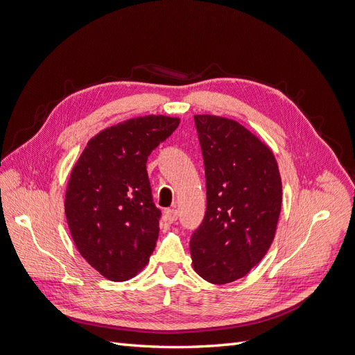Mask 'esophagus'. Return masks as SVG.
I'll list each match as a JSON object with an SVG mask.
<instances>
[{"label": "esophagus", "instance_id": "obj_1", "mask_svg": "<svg viewBox=\"0 0 355 355\" xmlns=\"http://www.w3.org/2000/svg\"><path fill=\"white\" fill-rule=\"evenodd\" d=\"M164 216H166V220H167V222L173 223V222L178 220V210H176V209H167V210L164 211Z\"/></svg>", "mask_w": 355, "mask_h": 355}]
</instances>
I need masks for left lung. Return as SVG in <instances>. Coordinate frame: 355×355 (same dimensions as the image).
I'll return each instance as SVG.
<instances>
[{
	"mask_svg": "<svg viewBox=\"0 0 355 355\" xmlns=\"http://www.w3.org/2000/svg\"><path fill=\"white\" fill-rule=\"evenodd\" d=\"M207 210L189 241L196 272L213 284L239 280L262 261L282 210L272 151L240 123L196 115Z\"/></svg>",
	"mask_w": 355,
	"mask_h": 355,
	"instance_id": "1",
	"label": "left lung"
}]
</instances>
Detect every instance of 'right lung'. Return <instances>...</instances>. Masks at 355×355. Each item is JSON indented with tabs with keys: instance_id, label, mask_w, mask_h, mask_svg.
<instances>
[{
	"instance_id": "add662e5",
	"label": "right lung",
	"mask_w": 355,
	"mask_h": 355,
	"mask_svg": "<svg viewBox=\"0 0 355 355\" xmlns=\"http://www.w3.org/2000/svg\"><path fill=\"white\" fill-rule=\"evenodd\" d=\"M179 121L145 115L105 128L71 171L65 214L72 240L108 280L135 277L155 249L161 210L153 200L146 161Z\"/></svg>"
}]
</instances>
